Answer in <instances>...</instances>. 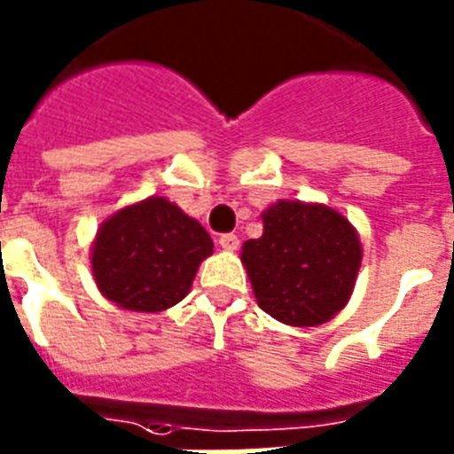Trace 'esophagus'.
<instances>
[{"label":"esophagus","instance_id":"esophagus-1","mask_svg":"<svg viewBox=\"0 0 454 454\" xmlns=\"http://www.w3.org/2000/svg\"><path fill=\"white\" fill-rule=\"evenodd\" d=\"M217 244H220V248H224V251H237L239 237L237 234H223V237L217 239Z\"/></svg>","mask_w":454,"mask_h":454}]
</instances>
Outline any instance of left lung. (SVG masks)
Segmentation results:
<instances>
[{
  "instance_id": "1",
  "label": "left lung",
  "mask_w": 454,
  "mask_h": 454,
  "mask_svg": "<svg viewBox=\"0 0 454 454\" xmlns=\"http://www.w3.org/2000/svg\"><path fill=\"white\" fill-rule=\"evenodd\" d=\"M262 237L241 246L253 296L289 326H317L353 296L362 265L360 234L325 203L279 199L262 210Z\"/></svg>"
}]
</instances>
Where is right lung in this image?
<instances>
[{"label": "right lung", "mask_w": 454, "mask_h": 454, "mask_svg": "<svg viewBox=\"0 0 454 454\" xmlns=\"http://www.w3.org/2000/svg\"><path fill=\"white\" fill-rule=\"evenodd\" d=\"M101 296L122 310L160 312L177 305L213 239L165 196H149L108 215L90 248Z\"/></svg>", "instance_id": "1"}]
</instances>
